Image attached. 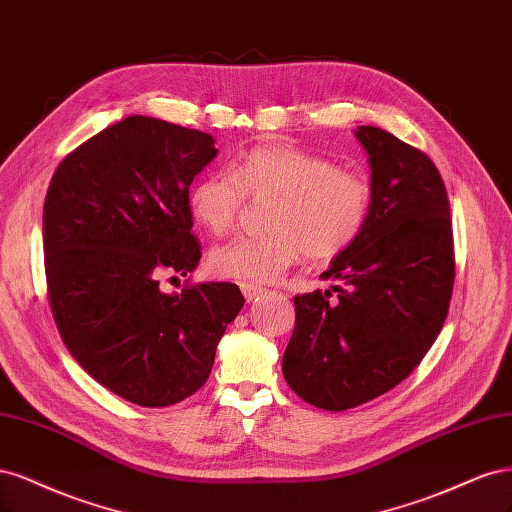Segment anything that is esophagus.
I'll use <instances>...</instances> for the list:
<instances>
[{
    "instance_id": "34e87169",
    "label": "esophagus",
    "mask_w": 512,
    "mask_h": 512,
    "mask_svg": "<svg viewBox=\"0 0 512 512\" xmlns=\"http://www.w3.org/2000/svg\"><path fill=\"white\" fill-rule=\"evenodd\" d=\"M240 289H242V293H244L246 302H253V300L257 298V295H261V293H263V287L249 285V283H242V285H240Z\"/></svg>"
}]
</instances>
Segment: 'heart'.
<instances>
[{
    "instance_id": "heart-1",
    "label": "heart",
    "mask_w": 512,
    "mask_h": 512,
    "mask_svg": "<svg viewBox=\"0 0 512 512\" xmlns=\"http://www.w3.org/2000/svg\"><path fill=\"white\" fill-rule=\"evenodd\" d=\"M274 197L268 234L236 238L210 255L212 270L242 283L266 285L283 276L302 255L329 261L364 232L372 189L366 176L336 161L293 146H259L234 170L200 176L189 191V208L210 234L236 227L246 197Z\"/></svg>"
}]
</instances>
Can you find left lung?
Here are the masks:
<instances>
[{
    "mask_svg": "<svg viewBox=\"0 0 512 512\" xmlns=\"http://www.w3.org/2000/svg\"><path fill=\"white\" fill-rule=\"evenodd\" d=\"M370 161L364 232L321 274L331 291L295 295L283 355L287 385L308 404L346 410L387 393L419 366L447 317L453 227L434 161L389 131L355 129Z\"/></svg>",
    "mask_w": 512,
    "mask_h": 512,
    "instance_id": "obj_1",
    "label": "left lung"
}]
</instances>
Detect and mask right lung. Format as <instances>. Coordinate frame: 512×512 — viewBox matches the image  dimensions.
<instances>
[{
	"label": "right lung",
	"instance_id": "add662e5",
	"mask_svg": "<svg viewBox=\"0 0 512 512\" xmlns=\"http://www.w3.org/2000/svg\"><path fill=\"white\" fill-rule=\"evenodd\" d=\"M217 153L204 131L131 114L65 157L46 191L44 268L59 334L97 383L138 406H172L200 389L244 306L232 283L159 287L200 263L189 185Z\"/></svg>",
	"mask_w": 512,
	"mask_h": 512
}]
</instances>
